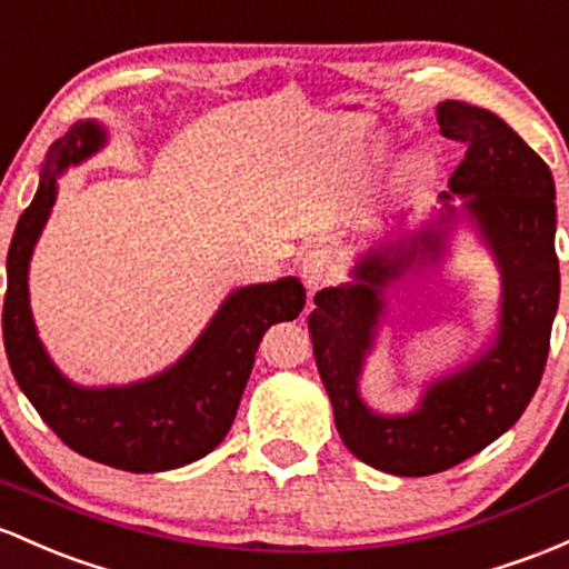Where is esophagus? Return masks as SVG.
<instances>
[{"mask_svg": "<svg viewBox=\"0 0 569 569\" xmlns=\"http://www.w3.org/2000/svg\"><path fill=\"white\" fill-rule=\"evenodd\" d=\"M339 258H336L331 249H309L307 258L301 262V279L309 292L333 284L339 279Z\"/></svg>", "mask_w": 569, "mask_h": 569, "instance_id": "34e87169", "label": "esophagus"}]
</instances>
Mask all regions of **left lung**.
<instances>
[{"instance_id":"1","label":"left lung","mask_w":569,"mask_h":569,"mask_svg":"<svg viewBox=\"0 0 569 569\" xmlns=\"http://www.w3.org/2000/svg\"><path fill=\"white\" fill-rule=\"evenodd\" d=\"M437 119L445 138L467 146L448 181L450 192H442L448 217L437 228L360 258L352 271L356 282L317 292L309 315L317 369L341 442L369 467L401 478L445 472L480 453L521 418L546 371L559 307L551 168L497 113L445 100ZM453 193L468 198V210L503 271L500 336L478 361L435 383L412 416L385 419L357 396L359 366L381 310L379 296L390 278L438 257Z\"/></svg>"}]
</instances>
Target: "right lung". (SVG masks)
Masks as SVG:
<instances>
[{
  "instance_id": "right-lung-1",
  "label": "right lung",
  "mask_w": 569,
  "mask_h": 569,
  "mask_svg": "<svg viewBox=\"0 0 569 569\" xmlns=\"http://www.w3.org/2000/svg\"><path fill=\"white\" fill-rule=\"evenodd\" d=\"M106 143L97 124H76L48 151L40 187L8 252L2 333L18 388L76 453L127 472H164L211 453L233 426L262 336L296 320L307 290L296 277L230 292L211 326L176 366L127 388H78L42 350L29 309V258L57 200V176Z\"/></svg>"
}]
</instances>
